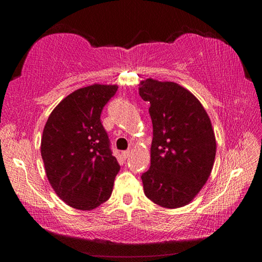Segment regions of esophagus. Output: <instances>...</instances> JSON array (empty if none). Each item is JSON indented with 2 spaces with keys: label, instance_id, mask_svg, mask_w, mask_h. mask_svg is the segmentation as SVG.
<instances>
[{
  "label": "esophagus",
  "instance_id": "1",
  "mask_svg": "<svg viewBox=\"0 0 262 262\" xmlns=\"http://www.w3.org/2000/svg\"><path fill=\"white\" fill-rule=\"evenodd\" d=\"M130 154H132L130 150H127V151H123V152H122V156H123V158L127 159L128 157L130 156Z\"/></svg>",
  "mask_w": 262,
  "mask_h": 262
}]
</instances>
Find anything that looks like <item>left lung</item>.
Listing matches in <instances>:
<instances>
[{
	"instance_id": "obj_1",
	"label": "left lung",
	"mask_w": 262,
	"mask_h": 262,
	"mask_svg": "<svg viewBox=\"0 0 262 262\" xmlns=\"http://www.w3.org/2000/svg\"><path fill=\"white\" fill-rule=\"evenodd\" d=\"M141 98L149 101L154 137L150 167L142 174L144 194L167 209L188 205L207 183L216 156V139L205 107L174 82L147 78Z\"/></svg>"
}]
</instances>
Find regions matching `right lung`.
Segmentation results:
<instances>
[{
  "instance_id": "right-lung-1",
  "label": "right lung",
  "mask_w": 262,
  "mask_h": 262,
  "mask_svg": "<svg viewBox=\"0 0 262 262\" xmlns=\"http://www.w3.org/2000/svg\"><path fill=\"white\" fill-rule=\"evenodd\" d=\"M118 85L92 84L72 92L52 111L41 137L47 179L61 200L78 210L107 201L120 170L100 122Z\"/></svg>"
}]
</instances>
